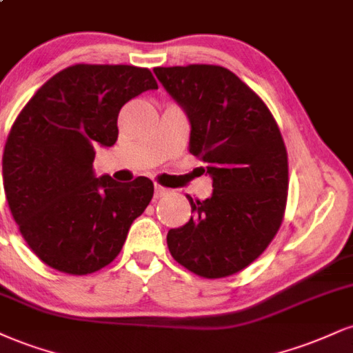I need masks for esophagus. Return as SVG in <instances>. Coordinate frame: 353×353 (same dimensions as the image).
I'll list each match as a JSON object with an SVG mask.
<instances>
[{
  "label": "esophagus",
  "instance_id": "1",
  "mask_svg": "<svg viewBox=\"0 0 353 353\" xmlns=\"http://www.w3.org/2000/svg\"><path fill=\"white\" fill-rule=\"evenodd\" d=\"M168 194H169V189L163 188V185H161V184H156V185H154V197H156V199L164 197V195H168Z\"/></svg>",
  "mask_w": 353,
  "mask_h": 353
}]
</instances>
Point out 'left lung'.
<instances>
[{"mask_svg": "<svg viewBox=\"0 0 353 353\" xmlns=\"http://www.w3.org/2000/svg\"><path fill=\"white\" fill-rule=\"evenodd\" d=\"M154 74L188 113L189 152L214 181L210 199L188 195L194 215L168 232L169 252L202 278H227L252 265L283 223L290 179L281 131L265 101L225 67H154Z\"/></svg>", "mask_w": 353, "mask_h": 353, "instance_id": "obj_1", "label": "left lung"}]
</instances>
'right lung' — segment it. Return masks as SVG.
<instances>
[{
	"label": "right lung",
	"mask_w": 353,
	"mask_h": 353,
	"mask_svg": "<svg viewBox=\"0 0 353 353\" xmlns=\"http://www.w3.org/2000/svg\"><path fill=\"white\" fill-rule=\"evenodd\" d=\"M152 88L158 82L144 67L75 63L42 85L12 123L4 194L23 239L50 268L75 276L105 268L150 205L151 179H99L93 159L99 144L117 141L123 105Z\"/></svg>",
	"instance_id": "1"
}]
</instances>
